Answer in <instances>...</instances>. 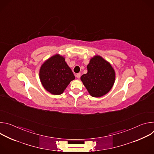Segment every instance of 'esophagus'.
Segmentation results:
<instances>
[{"instance_id": "esophagus-1", "label": "esophagus", "mask_w": 154, "mask_h": 154, "mask_svg": "<svg viewBox=\"0 0 154 154\" xmlns=\"http://www.w3.org/2000/svg\"><path fill=\"white\" fill-rule=\"evenodd\" d=\"M80 76H81L80 73H78V74H76V77H77V79H80Z\"/></svg>"}]
</instances>
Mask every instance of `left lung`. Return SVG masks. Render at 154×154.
<instances>
[{"label":"left lung","instance_id":"8db88e82","mask_svg":"<svg viewBox=\"0 0 154 154\" xmlns=\"http://www.w3.org/2000/svg\"><path fill=\"white\" fill-rule=\"evenodd\" d=\"M87 70V73L82 75L80 79L92 97H102L111 90L116 74L108 61L100 55H95L90 59Z\"/></svg>","mask_w":154,"mask_h":154}]
</instances>
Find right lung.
<instances>
[{
    "label": "right lung",
    "instance_id": "1",
    "mask_svg": "<svg viewBox=\"0 0 154 154\" xmlns=\"http://www.w3.org/2000/svg\"><path fill=\"white\" fill-rule=\"evenodd\" d=\"M44 88L53 95L61 94L75 76L65 58L55 54L42 63L39 72Z\"/></svg>",
    "mask_w": 154,
    "mask_h": 154
}]
</instances>
